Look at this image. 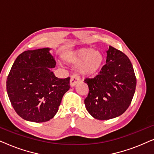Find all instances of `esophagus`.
Wrapping results in <instances>:
<instances>
[{
  "label": "esophagus",
  "mask_w": 154,
  "mask_h": 154,
  "mask_svg": "<svg viewBox=\"0 0 154 154\" xmlns=\"http://www.w3.org/2000/svg\"><path fill=\"white\" fill-rule=\"evenodd\" d=\"M81 81L80 78L76 75H71V79H70V85L71 87H74L77 85L79 82Z\"/></svg>",
  "instance_id": "esophagus-1"
}]
</instances>
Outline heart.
<instances>
[{
    "label": "heart",
    "mask_w": 154,
    "mask_h": 154,
    "mask_svg": "<svg viewBox=\"0 0 154 154\" xmlns=\"http://www.w3.org/2000/svg\"><path fill=\"white\" fill-rule=\"evenodd\" d=\"M67 64L78 65V71L83 76H92L102 69L104 56L100 50L92 48H82L67 52L63 56Z\"/></svg>",
    "instance_id": "obj_1"
}]
</instances>
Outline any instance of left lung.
Listing matches in <instances>:
<instances>
[{
    "instance_id": "8db88e82",
    "label": "left lung",
    "mask_w": 154,
    "mask_h": 154,
    "mask_svg": "<svg viewBox=\"0 0 154 154\" xmlns=\"http://www.w3.org/2000/svg\"><path fill=\"white\" fill-rule=\"evenodd\" d=\"M106 64L94 79H86L89 93L84 100L88 113L99 120L114 119L129 107L135 92L133 66L125 54L109 46Z\"/></svg>"
}]
</instances>
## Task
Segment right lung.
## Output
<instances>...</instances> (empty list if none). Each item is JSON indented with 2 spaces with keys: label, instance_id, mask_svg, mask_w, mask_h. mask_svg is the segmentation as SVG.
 Returning <instances> with one entry per match:
<instances>
[{
  "label": "right lung",
  "instance_id": "obj_1",
  "mask_svg": "<svg viewBox=\"0 0 154 154\" xmlns=\"http://www.w3.org/2000/svg\"><path fill=\"white\" fill-rule=\"evenodd\" d=\"M50 50L45 48L22 52L8 76L6 87L10 102L26 121L43 123L52 119L70 88V78L58 79L52 71L56 62Z\"/></svg>",
  "mask_w": 154,
  "mask_h": 154
}]
</instances>
